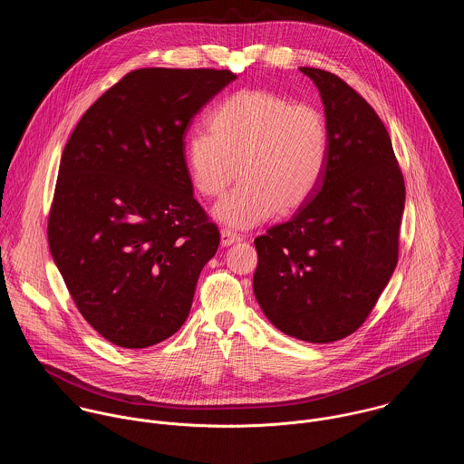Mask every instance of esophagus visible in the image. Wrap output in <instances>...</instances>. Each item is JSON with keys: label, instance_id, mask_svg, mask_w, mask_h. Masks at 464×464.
I'll return each instance as SVG.
<instances>
[{"label": "esophagus", "instance_id": "1", "mask_svg": "<svg viewBox=\"0 0 464 464\" xmlns=\"http://www.w3.org/2000/svg\"><path fill=\"white\" fill-rule=\"evenodd\" d=\"M237 241H243V236H239L234 230H228V228L221 230V245L223 246H230V245H234Z\"/></svg>", "mask_w": 464, "mask_h": 464}]
</instances>
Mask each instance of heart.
<instances>
[{
	"label": "heart",
	"mask_w": 464,
	"mask_h": 464,
	"mask_svg": "<svg viewBox=\"0 0 464 464\" xmlns=\"http://www.w3.org/2000/svg\"><path fill=\"white\" fill-rule=\"evenodd\" d=\"M210 132L186 139L184 160L191 186L205 198L225 193L214 218L250 228L280 208L295 210L316 193L329 164V129L322 112L267 91H241L208 116Z\"/></svg>",
	"instance_id": "1"
}]
</instances>
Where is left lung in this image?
Here are the masks:
<instances>
[{
  "label": "left lung",
  "instance_id": "8db88e82",
  "mask_svg": "<svg viewBox=\"0 0 464 464\" xmlns=\"http://www.w3.org/2000/svg\"><path fill=\"white\" fill-rule=\"evenodd\" d=\"M300 71L324 102L329 164L311 199L256 239L254 295L278 331L322 344L357 331L388 285L405 186L368 102L329 71Z\"/></svg>",
  "mask_w": 464,
  "mask_h": 464
}]
</instances>
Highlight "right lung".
Returning a JSON list of instances; mask_svg holds the SVG:
<instances>
[{
    "mask_svg": "<svg viewBox=\"0 0 464 464\" xmlns=\"http://www.w3.org/2000/svg\"><path fill=\"white\" fill-rule=\"evenodd\" d=\"M237 76L144 67L82 116L63 151L50 252L85 322L123 348L179 331L219 245L184 160L191 120Z\"/></svg>",
    "mask_w": 464,
    "mask_h": 464,
    "instance_id": "right-lung-1",
    "label": "right lung"
}]
</instances>
